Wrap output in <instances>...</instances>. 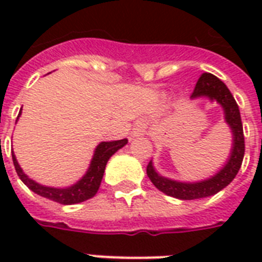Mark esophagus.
I'll return each instance as SVG.
<instances>
[{"label": "esophagus", "instance_id": "esophagus-1", "mask_svg": "<svg viewBox=\"0 0 262 262\" xmlns=\"http://www.w3.org/2000/svg\"><path fill=\"white\" fill-rule=\"evenodd\" d=\"M148 123L147 121H144V119H140L137 122L133 125V129H132V135L133 137H139V136L145 135V132H147Z\"/></svg>", "mask_w": 262, "mask_h": 262}]
</instances>
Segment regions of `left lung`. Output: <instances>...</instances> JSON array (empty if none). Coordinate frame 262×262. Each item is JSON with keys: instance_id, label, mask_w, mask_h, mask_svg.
Returning a JSON list of instances; mask_svg holds the SVG:
<instances>
[{"instance_id": "left-lung-1", "label": "left lung", "mask_w": 262, "mask_h": 262, "mask_svg": "<svg viewBox=\"0 0 262 262\" xmlns=\"http://www.w3.org/2000/svg\"><path fill=\"white\" fill-rule=\"evenodd\" d=\"M205 98L216 100L224 110V118L232 132V149L230 159L222 170L212 178L200 182H178L174 179L162 177L155 171L152 160L147 166V175L151 182L164 194L171 195L179 200L205 199L216 194L217 191L227 186L238 174L245 155V137L242 121H241L239 107L226 84L211 73H203L197 80L194 91L190 99Z\"/></svg>"}]
</instances>
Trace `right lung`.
Instances as JSON below:
<instances>
[{
	"label": "right lung",
	"mask_w": 262,
	"mask_h": 262,
	"mask_svg": "<svg viewBox=\"0 0 262 262\" xmlns=\"http://www.w3.org/2000/svg\"><path fill=\"white\" fill-rule=\"evenodd\" d=\"M20 114H21V111L18 113V117H20ZM126 143L127 140L123 139L117 140V141H103V143L99 144L96 149H95L94 158L91 160L90 167H88L85 175L80 179L79 182H76L75 185H72L69 187H65V189L39 185L38 182H35L34 179L28 178L23 172L21 167L18 166L13 152H12V159H13L16 172H17L20 179L24 182V185L28 186V189H31L36 194L51 200V201L63 204V205H72V204H79L85 201V200L92 199L98 193L107 162H108L111 156L114 155L115 152L121 149L123 145H126Z\"/></svg>",
	"instance_id": "add662e5"
}]
</instances>
